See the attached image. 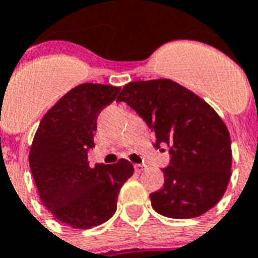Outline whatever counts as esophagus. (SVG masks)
<instances>
[{"mask_svg":"<svg viewBox=\"0 0 258 258\" xmlns=\"http://www.w3.org/2000/svg\"><path fill=\"white\" fill-rule=\"evenodd\" d=\"M134 169H135V172L142 173L143 170H144V165H142V164H135V165H134Z\"/></svg>","mask_w":258,"mask_h":258,"instance_id":"obj_1","label":"esophagus"}]
</instances>
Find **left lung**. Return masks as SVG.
<instances>
[{"instance_id":"obj_1","label":"left lung","mask_w":258,"mask_h":258,"mask_svg":"<svg viewBox=\"0 0 258 258\" xmlns=\"http://www.w3.org/2000/svg\"><path fill=\"white\" fill-rule=\"evenodd\" d=\"M116 101H124L146 120L155 147L169 148L164 186L149 196L155 211L190 219L213 209L226 192L232 166L231 138L218 112L169 79L128 82Z\"/></svg>"}]
</instances>
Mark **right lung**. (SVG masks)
<instances>
[{"instance_id":"obj_1","label":"right lung","mask_w":258,"mask_h":258,"mask_svg":"<svg viewBox=\"0 0 258 258\" xmlns=\"http://www.w3.org/2000/svg\"><path fill=\"white\" fill-rule=\"evenodd\" d=\"M119 90L92 82L71 89L45 112L30 147L29 164L40 201L72 228H93L109 220L120 187L133 176V164L125 159L93 168L88 162L97 118Z\"/></svg>"}]
</instances>
